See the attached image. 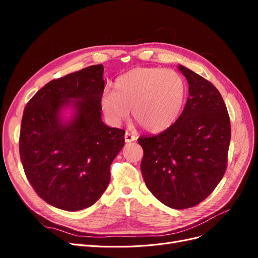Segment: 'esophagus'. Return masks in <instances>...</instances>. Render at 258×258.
Returning <instances> with one entry per match:
<instances>
[{
  "label": "esophagus",
  "mask_w": 258,
  "mask_h": 258,
  "mask_svg": "<svg viewBox=\"0 0 258 258\" xmlns=\"http://www.w3.org/2000/svg\"><path fill=\"white\" fill-rule=\"evenodd\" d=\"M136 140H137V138L135 136L130 135L129 132H126V134H124V142H126V143L134 142V141H136Z\"/></svg>",
  "instance_id": "esophagus-1"
}]
</instances>
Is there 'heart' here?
<instances>
[{
  "label": "heart",
  "mask_w": 258,
  "mask_h": 258,
  "mask_svg": "<svg viewBox=\"0 0 258 258\" xmlns=\"http://www.w3.org/2000/svg\"><path fill=\"white\" fill-rule=\"evenodd\" d=\"M186 98V83L173 70L136 68L115 82V91L106 90L100 105L106 118L119 124L134 118L142 127L157 134L170 128L182 112Z\"/></svg>",
  "instance_id": "heart-1"
}]
</instances>
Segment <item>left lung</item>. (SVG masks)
Listing matches in <instances>:
<instances>
[{"label": "left lung", "instance_id": "left-lung-1", "mask_svg": "<svg viewBox=\"0 0 258 258\" xmlns=\"http://www.w3.org/2000/svg\"><path fill=\"white\" fill-rule=\"evenodd\" d=\"M188 99L176 121L156 136L139 138L147 188L175 210L204 201L221 182L230 142V120L213 84L184 66Z\"/></svg>", "mask_w": 258, "mask_h": 258}]
</instances>
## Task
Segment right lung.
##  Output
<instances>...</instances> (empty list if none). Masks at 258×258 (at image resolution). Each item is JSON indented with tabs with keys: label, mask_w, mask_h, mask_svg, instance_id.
Segmentation results:
<instances>
[{
	"label": "right lung",
	"mask_w": 258,
	"mask_h": 258,
	"mask_svg": "<svg viewBox=\"0 0 258 258\" xmlns=\"http://www.w3.org/2000/svg\"><path fill=\"white\" fill-rule=\"evenodd\" d=\"M104 68L90 66L46 84L23 111L19 153L25 173L47 204L80 211L102 196L124 131L102 120Z\"/></svg>",
	"instance_id": "obj_1"
}]
</instances>
